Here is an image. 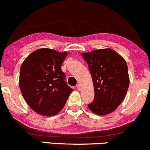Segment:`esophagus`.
<instances>
[{"label":"esophagus","instance_id":"obj_1","mask_svg":"<svg viewBox=\"0 0 150 150\" xmlns=\"http://www.w3.org/2000/svg\"><path fill=\"white\" fill-rule=\"evenodd\" d=\"M76 87H77V88H78V91H80V90H81V85H80V84L77 85Z\"/></svg>","mask_w":150,"mask_h":150}]
</instances>
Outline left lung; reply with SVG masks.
<instances>
[{"mask_svg": "<svg viewBox=\"0 0 150 150\" xmlns=\"http://www.w3.org/2000/svg\"><path fill=\"white\" fill-rule=\"evenodd\" d=\"M86 61L93 82V101L88 107L100 116L118 108L129 86L128 67L124 58L111 49L96 50L81 54Z\"/></svg>", "mask_w": 150, "mask_h": 150, "instance_id": "obj_1", "label": "left lung"}]
</instances>
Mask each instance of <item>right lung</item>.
<instances>
[{
  "label": "right lung",
  "mask_w": 150,
  "mask_h": 150,
  "mask_svg": "<svg viewBox=\"0 0 150 150\" xmlns=\"http://www.w3.org/2000/svg\"><path fill=\"white\" fill-rule=\"evenodd\" d=\"M67 55L66 52L39 49L22 63L20 90L28 105L39 114L52 116L59 113L73 91L61 69Z\"/></svg>",
  "instance_id": "right-lung-1"
}]
</instances>
